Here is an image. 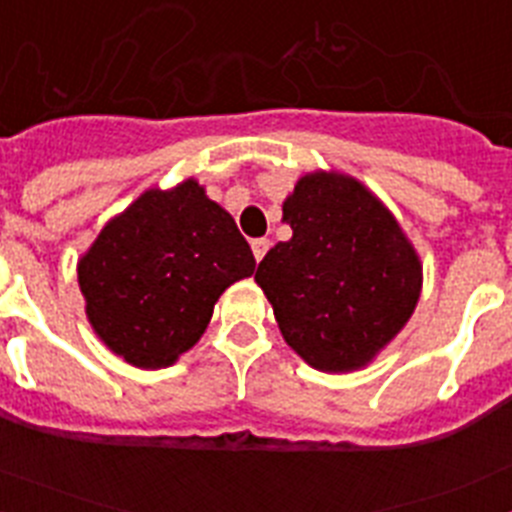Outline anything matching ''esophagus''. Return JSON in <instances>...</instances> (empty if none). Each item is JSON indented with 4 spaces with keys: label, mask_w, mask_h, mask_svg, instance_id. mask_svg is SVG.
<instances>
[{
    "label": "esophagus",
    "mask_w": 512,
    "mask_h": 512,
    "mask_svg": "<svg viewBox=\"0 0 512 512\" xmlns=\"http://www.w3.org/2000/svg\"><path fill=\"white\" fill-rule=\"evenodd\" d=\"M269 238H256V241H251V248H253V256H256V261H261L266 256V251H269Z\"/></svg>",
    "instance_id": "obj_1"
}]
</instances>
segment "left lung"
Wrapping results in <instances>:
<instances>
[{
	"label": "left lung",
	"instance_id": "obj_1",
	"mask_svg": "<svg viewBox=\"0 0 512 512\" xmlns=\"http://www.w3.org/2000/svg\"><path fill=\"white\" fill-rule=\"evenodd\" d=\"M282 212L292 238L266 253L256 282L284 341L323 372L369 364L418 305L415 248L351 176H302Z\"/></svg>",
	"mask_w": 512,
	"mask_h": 512
}]
</instances>
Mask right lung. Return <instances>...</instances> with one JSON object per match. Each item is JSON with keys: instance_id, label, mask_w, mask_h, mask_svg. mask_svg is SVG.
I'll return each mask as SVG.
<instances>
[{"instance_id": "add662e5", "label": "right lung", "mask_w": 512, "mask_h": 512, "mask_svg": "<svg viewBox=\"0 0 512 512\" xmlns=\"http://www.w3.org/2000/svg\"><path fill=\"white\" fill-rule=\"evenodd\" d=\"M256 269L235 220L189 179L140 194L79 261L97 336L128 364L158 369L200 341L225 287Z\"/></svg>"}]
</instances>
